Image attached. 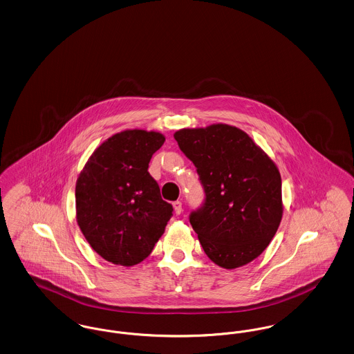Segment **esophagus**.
<instances>
[{"mask_svg": "<svg viewBox=\"0 0 354 354\" xmlns=\"http://www.w3.org/2000/svg\"><path fill=\"white\" fill-rule=\"evenodd\" d=\"M172 205H174V209H175V214L176 215H180L182 214V211H183V205H182V202H174L172 203Z\"/></svg>", "mask_w": 354, "mask_h": 354, "instance_id": "esophagus-1", "label": "esophagus"}]
</instances>
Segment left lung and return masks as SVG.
<instances>
[{
  "instance_id": "obj_1",
  "label": "left lung",
  "mask_w": 354,
  "mask_h": 354,
  "mask_svg": "<svg viewBox=\"0 0 354 354\" xmlns=\"http://www.w3.org/2000/svg\"><path fill=\"white\" fill-rule=\"evenodd\" d=\"M205 192L189 223L205 254L221 268L251 263L270 245L283 218L277 166L235 126L215 123L174 134Z\"/></svg>"
}]
</instances>
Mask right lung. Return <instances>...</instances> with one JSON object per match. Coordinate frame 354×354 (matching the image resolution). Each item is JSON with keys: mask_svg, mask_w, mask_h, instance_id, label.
Returning a JSON list of instances; mask_svg holds the SVG:
<instances>
[{"mask_svg": "<svg viewBox=\"0 0 354 354\" xmlns=\"http://www.w3.org/2000/svg\"><path fill=\"white\" fill-rule=\"evenodd\" d=\"M165 140L158 131L117 133L91 153L77 179V223L106 261L139 264L165 232L172 205L147 171Z\"/></svg>", "mask_w": 354, "mask_h": 354, "instance_id": "right-lung-1", "label": "right lung"}]
</instances>
